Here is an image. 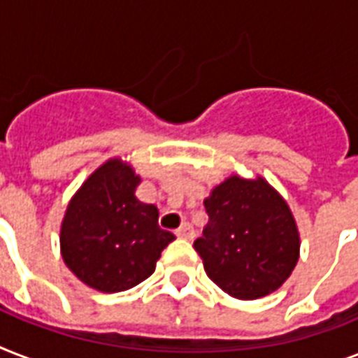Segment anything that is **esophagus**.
I'll return each mask as SVG.
<instances>
[{
    "label": "esophagus",
    "mask_w": 358,
    "mask_h": 358,
    "mask_svg": "<svg viewBox=\"0 0 358 358\" xmlns=\"http://www.w3.org/2000/svg\"><path fill=\"white\" fill-rule=\"evenodd\" d=\"M176 236L184 239H193L195 238V230H193V227H191L189 223H184L178 230H176Z\"/></svg>",
    "instance_id": "esophagus-1"
}]
</instances>
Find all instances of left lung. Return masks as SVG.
<instances>
[{
  "instance_id": "left-lung-1",
  "label": "left lung",
  "mask_w": 358,
  "mask_h": 358,
  "mask_svg": "<svg viewBox=\"0 0 358 358\" xmlns=\"http://www.w3.org/2000/svg\"><path fill=\"white\" fill-rule=\"evenodd\" d=\"M208 224L193 243L204 271L224 294L252 301L277 292L299 260L288 202L266 178L230 174L204 199Z\"/></svg>"
}]
</instances>
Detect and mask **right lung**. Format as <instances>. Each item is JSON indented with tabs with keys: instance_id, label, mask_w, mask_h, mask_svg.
<instances>
[{
	"instance_id": "1",
	"label": "right lung",
	"mask_w": 358,
	"mask_h": 358,
	"mask_svg": "<svg viewBox=\"0 0 358 358\" xmlns=\"http://www.w3.org/2000/svg\"><path fill=\"white\" fill-rule=\"evenodd\" d=\"M141 176L122 157L102 163L70 199L61 223V255L89 288L117 294L156 269L174 234L159 229V212L135 196Z\"/></svg>"
}]
</instances>
